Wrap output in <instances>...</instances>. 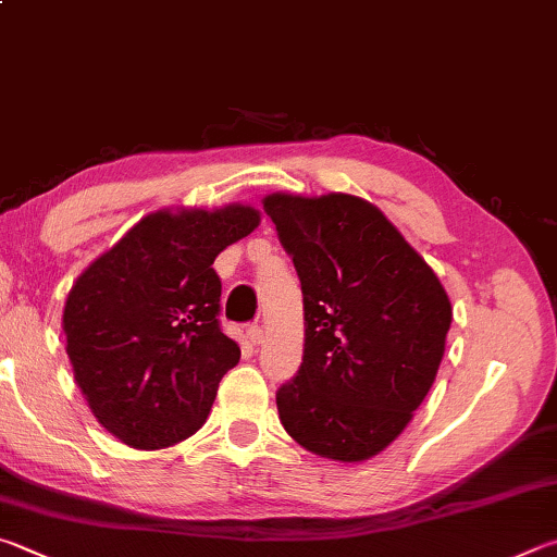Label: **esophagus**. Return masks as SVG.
<instances>
[{
    "mask_svg": "<svg viewBox=\"0 0 557 557\" xmlns=\"http://www.w3.org/2000/svg\"><path fill=\"white\" fill-rule=\"evenodd\" d=\"M246 336H248L252 346H260V343H262V326H258V323H250Z\"/></svg>",
    "mask_w": 557,
    "mask_h": 557,
    "instance_id": "obj_1",
    "label": "esophagus"
}]
</instances>
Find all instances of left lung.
<instances>
[{
    "mask_svg": "<svg viewBox=\"0 0 557 557\" xmlns=\"http://www.w3.org/2000/svg\"><path fill=\"white\" fill-rule=\"evenodd\" d=\"M262 207L305 295V356L277 389L282 426L321 458L370 460L426 399L446 350L450 299L366 199L275 191Z\"/></svg>",
    "mask_w": 557,
    "mask_h": 557,
    "instance_id": "8db88e82",
    "label": "left lung"
}]
</instances>
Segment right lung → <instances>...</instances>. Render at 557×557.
<instances>
[{"label":"right lung","mask_w":557,"mask_h":557,"mask_svg":"<svg viewBox=\"0 0 557 557\" xmlns=\"http://www.w3.org/2000/svg\"><path fill=\"white\" fill-rule=\"evenodd\" d=\"M260 224L248 205L160 209L75 280L63 331L75 382L121 443L158 450L207 421L240 348L219 326L214 260Z\"/></svg>","instance_id":"add662e5"}]
</instances>
